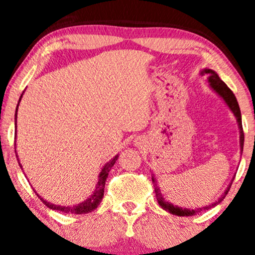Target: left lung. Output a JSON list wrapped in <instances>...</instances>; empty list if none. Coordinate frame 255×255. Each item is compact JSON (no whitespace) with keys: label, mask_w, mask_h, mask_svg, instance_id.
Masks as SVG:
<instances>
[{"label":"left lung","mask_w":255,"mask_h":255,"mask_svg":"<svg viewBox=\"0 0 255 255\" xmlns=\"http://www.w3.org/2000/svg\"><path fill=\"white\" fill-rule=\"evenodd\" d=\"M201 74L205 75V74H209V83L211 85V87L213 90L216 91V92L218 93L219 96H221L222 98L224 99L225 103L228 104V107L230 108V110L233 111L234 115H235L236 120H238L239 122V127H240V146H241V151L244 150V141H245V134H244V129H242V121H241V111H240V107H239V103L238 101H236V97L235 95L233 93V91H231L229 87L225 85V83L223 80H221V78L218 77V74L216 72H213L212 69H204L203 72H201ZM234 178L231 180V183H233ZM152 182H153V186H154V193H156V199L158 200V204L160 205V207L162 209H164L165 211L172 213V215H176V216H194V215H198L199 212L201 211H205V210H210L211 207H215L216 205H218L221 203L222 200L225 198V195L228 194V192H229L230 187H231V183L228 186L227 191L224 192V194L222 195L221 198L218 199L216 203H213L211 205H209V206H204L201 207V209H195V210H189V209H182V207H178V206H174V205L169 203V201H165L164 198H163L162 193H160V189L158 188L157 184H156V178L152 176Z\"/></svg>","instance_id":"8db88e82"}]
</instances>
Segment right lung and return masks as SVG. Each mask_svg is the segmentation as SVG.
Segmentation results:
<instances>
[{"instance_id": "obj_1", "label": "right lung", "mask_w": 255, "mask_h": 255, "mask_svg": "<svg viewBox=\"0 0 255 255\" xmlns=\"http://www.w3.org/2000/svg\"><path fill=\"white\" fill-rule=\"evenodd\" d=\"M19 101H20V99H19ZM17 107H19V105H17ZM17 107H16V113H17ZM15 120H16V114H15ZM16 157H17V154H16ZM116 160H118V156L114 158V159H111L110 162L108 163V164H105L104 168L102 169L101 174H99V180H98L97 186H96L95 192H93V194L91 195L89 199H86L84 203L75 205V206H57V205L48 203V201H45L43 198H40L39 195L37 194L38 198H39L40 200L43 201V204L45 205V206H48L49 209H51V210H56V211H61V212H64V213H73V215H84V213L92 212L93 210L97 209L98 205L101 204L102 199H103V197H104L105 181H107L108 174H109L110 169L113 168V165L115 164ZM19 165L21 166L20 163H19ZM21 168H22V166H21Z\"/></svg>"}]
</instances>
